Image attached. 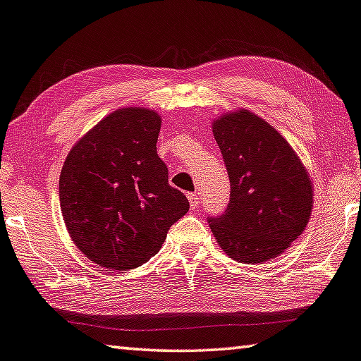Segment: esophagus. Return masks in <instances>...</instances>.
Listing matches in <instances>:
<instances>
[{"mask_svg":"<svg viewBox=\"0 0 361 361\" xmlns=\"http://www.w3.org/2000/svg\"><path fill=\"white\" fill-rule=\"evenodd\" d=\"M188 199H189V205H191V208L192 209H195L197 208V205H199V194H195V192H189L188 194Z\"/></svg>","mask_w":361,"mask_h":361,"instance_id":"obj_1","label":"esophagus"}]
</instances>
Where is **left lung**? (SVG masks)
<instances>
[{
  "instance_id": "8db88e82",
  "label": "left lung",
  "mask_w": 361,
  "mask_h": 361,
  "mask_svg": "<svg viewBox=\"0 0 361 361\" xmlns=\"http://www.w3.org/2000/svg\"><path fill=\"white\" fill-rule=\"evenodd\" d=\"M213 135L231 180L224 214L208 218L228 257L245 264L283 254L312 212V183L290 143L249 110L222 115Z\"/></svg>"
}]
</instances>
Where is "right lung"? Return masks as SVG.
<instances>
[{
  "instance_id": "add662e5",
  "label": "right lung",
  "mask_w": 361,
  "mask_h": 361,
  "mask_svg": "<svg viewBox=\"0 0 361 361\" xmlns=\"http://www.w3.org/2000/svg\"><path fill=\"white\" fill-rule=\"evenodd\" d=\"M161 116L126 107L78 140L60 175V205L72 241L94 264L133 270L158 254L170 226L189 209L169 185L156 152Z\"/></svg>"
}]
</instances>
